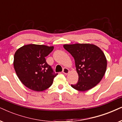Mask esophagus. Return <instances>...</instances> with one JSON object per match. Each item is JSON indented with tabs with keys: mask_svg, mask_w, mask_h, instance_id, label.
Listing matches in <instances>:
<instances>
[{
	"mask_svg": "<svg viewBox=\"0 0 122 122\" xmlns=\"http://www.w3.org/2000/svg\"><path fill=\"white\" fill-rule=\"evenodd\" d=\"M69 71H69V70L67 68H64V69H63V73L64 74H66V75H67V74L69 73Z\"/></svg>",
	"mask_w": 122,
	"mask_h": 122,
	"instance_id": "obj_1",
	"label": "esophagus"
}]
</instances>
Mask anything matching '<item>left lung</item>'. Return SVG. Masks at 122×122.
Here are the masks:
<instances>
[{
	"mask_svg": "<svg viewBox=\"0 0 122 122\" xmlns=\"http://www.w3.org/2000/svg\"><path fill=\"white\" fill-rule=\"evenodd\" d=\"M63 47L74 58L79 76L78 83L71 84V87L84 92L97 85L107 67V60L102 51L95 44L89 43L64 44Z\"/></svg>",
	"mask_w": 122,
	"mask_h": 122,
	"instance_id": "1",
	"label": "left lung"
}]
</instances>
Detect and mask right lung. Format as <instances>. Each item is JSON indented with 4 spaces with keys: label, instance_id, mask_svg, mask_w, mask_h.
Masks as SVG:
<instances>
[{
    "label": "right lung",
    "instance_id": "obj_1",
    "mask_svg": "<svg viewBox=\"0 0 122 122\" xmlns=\"http://www.w3.org/2000/svg\"><path fill=\"white\" fill-rule=\"evenodd\" d=\"M53 49V46L30 44L16 51L14 55V69L25 86L36 92L43 91L51 87L57 74L53 73L45 57Z\"/></svg>",
    "mask_w": 122,
    "mask_h": 122
}]
</instances>
